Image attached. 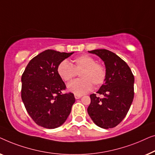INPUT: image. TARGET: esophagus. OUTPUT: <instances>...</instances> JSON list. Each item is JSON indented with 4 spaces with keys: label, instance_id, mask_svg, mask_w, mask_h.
<instances>
[{
    "label": "esophagus",
    "instance_id": "obj_1",
    "mask_svg": "<svg viewBox=\"0 0 155 155\" xmlns=\"http://www.w3.org/2000/svg\"><path fill=\"white\" fill-rule=\"evenodd\" d=\"M74 97H75V98L76 99H79V98H81V97H82V95H77V94H75L74 95Z\"/></svg>",
    "mask_w": 155,
    "mask_h": 155
}]
</instances>
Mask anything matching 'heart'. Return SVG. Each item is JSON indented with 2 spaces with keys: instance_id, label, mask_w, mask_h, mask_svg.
Here are the masks:
<instances>
[{
  "instance_id": "obj_1",
  "label": "heart",
  "mask_w": 155,
  "mask_h": 155,
  "mask_svg": "<svg viewBox=\"0 0 155 155\" xmlns=\"http://www.w3.org/2000/svg\"><path fill=\"white\" fill-rule=\"evenodd\" d=\"M81 78L74 81L67 86V89L71 93L83 95L88 93L95 86H99L104 81L106 71L104 67L91 56L81 55L74 59L71 64L66 60L62 61L58 67L60 77L66 82H69L79 73Z\"/></svg>"
}]
</instances>
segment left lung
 <instances>
[{
	"instance_id": "left-lung-1",
	"label": "left lung",
	"mask_w": 155,
	"mask_h": 155,
	"mask_svg": "<svg viewBox=\"0 0 155 155\" xmlns=\"http://www.w3.org/2000/svg\"><path fill=\"white\" fill-rule=\"evenodd\" d=\"M104 62L106 77L97 93L90 95L88 113L100 128H111L118 125L129 110L134 97V77L128 64L116 54L105 49L88 51Z\"/></svg>"
}]
</instances>
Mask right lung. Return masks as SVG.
<instances>
[{"label": "right lung", "mask_w": 155, "mask_h": 155, "mask_svg": "<svg viewBox=\"0 0 155 155\" xmlns=\"http://www.w3.org/2000/svg\"><path fill=\"white\" fill-rule=\"evenodd\" d=\"M73 53L46 50L30 60L21 76V100L28 114L43 128L53 129L67 120L75 102L58 73V65Z\"/></svg>", "instance_id": "right-lung-1"}]
</instances>
